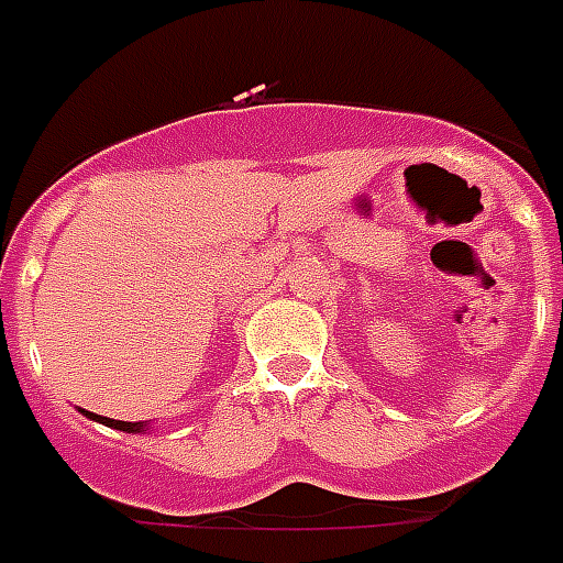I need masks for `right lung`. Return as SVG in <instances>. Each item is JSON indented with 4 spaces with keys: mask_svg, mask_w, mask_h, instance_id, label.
Listing matches in <instances>:
<instances>
[{
    "mask_svg": "<svg viewBox=\"0 0 563 563\" xmlns=\"http://www.w3.org/2000/svg\"><path fill=\"white\" fill-rule=\"evenodd\" d=\"M88 418H97L100 424L106 427H115V430H126V433H136V430H142V421H115V418H103V416H95V412H88Z\"/></svg>",
    "mask_w": 563,
    "mask_h": 563,
    "instance_id": "obj_1",
    "label": "right lung"
}]
</instances>
